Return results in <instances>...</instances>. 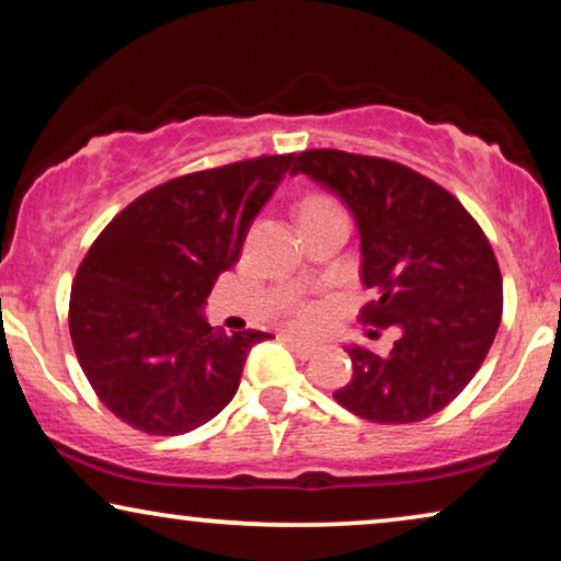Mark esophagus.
I'll return each instance as SVG.
<instances>
[{
  "label": "esophagus",
  "instance_id": "obj_1",
  "mask_svg": "<svg viewBox=\"0 0 561 561\" xmlns=\"http://www.w3.org/2000/svg\"><path fill=\"white\" fill-rule=\"evenodd\" d=\"M283 342H286L288 347L294 350L298 357H304V359L313 357V355H317V350H319L317 344H311V342H304L301 336H296V334H283Z\"/></svg>",
  "mask_w": 561,
  "mask_h": 561
}]
</instances>
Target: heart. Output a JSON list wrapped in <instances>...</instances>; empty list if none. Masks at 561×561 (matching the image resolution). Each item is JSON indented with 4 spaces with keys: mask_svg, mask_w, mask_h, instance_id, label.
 I'll use <instances>...</instances> for the list:
<instances>
[{
    "mask_svg": "<svg viewBox=\"0 0 561 561\" xmlns=\"http://www.w3.org/2000/svg\"><path fill=\"white\" fill-rule=\"evenodd\" d=\"M324 204H332V198H327V196H309L301 204V211L304 209H313V206H324ZM294 319H296V324H301V327H313L321 319V309H319V306H298L296 313H294Z\"/></svg>",
    "mask_w": 561,
    "mask_h": 561,
    "instance_id": "b5f03b06",
    "label": "heart"
}]
</instances>
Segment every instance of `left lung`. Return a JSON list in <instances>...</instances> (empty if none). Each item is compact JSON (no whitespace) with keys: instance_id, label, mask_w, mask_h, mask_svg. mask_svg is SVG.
<instances>
[{"instance_id":"obj_1","label":"left lung","mask_w":561,"mask_h":561,"mask_svg":"<svg viewBox=\"0 0 561 561\" xmlns=\"http://www.w3.org/2000/svg\"><path fill=\"white\" fill-rule=\"evenodd\" d=\"M290 173L319 181L355 214L359 278L373 294L359 321L398 332L388 355L350 347L352 380L334 401L373 424L439 413L480 370L501 327L503 278L482 227L447 188L388 158L304 150Z\"/></svg>"}]
</instances>
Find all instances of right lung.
<instances>
[{"mask_svg": "<svg viewBox=\"0 0 561 561\" xmlns=\"http://www.w3.org/2000/svg\"><path fill=\"white\" fill-rule=\"evenodd\" d=\"M290 163L294 152L260 156L160 183L81 260L68 332L99 401L127 426L186 434L234 398L248 352L271 334H225L198 311Z\"/></svg>", "mask_w": 561, "mask_h": 561, "instance_id": "obj_1", "label": "right lung"}]
</instances>
